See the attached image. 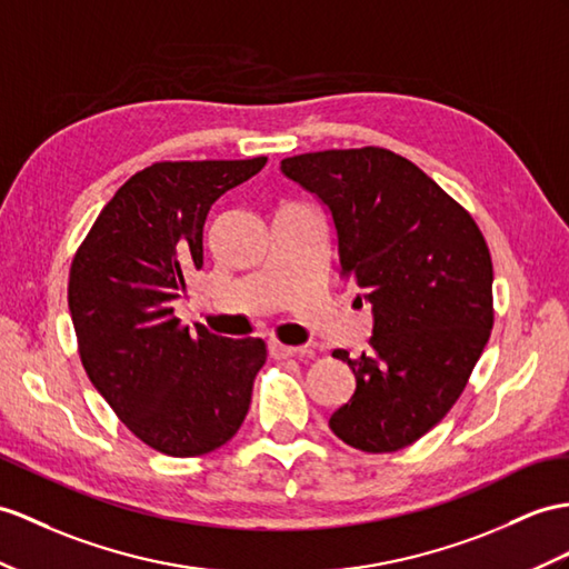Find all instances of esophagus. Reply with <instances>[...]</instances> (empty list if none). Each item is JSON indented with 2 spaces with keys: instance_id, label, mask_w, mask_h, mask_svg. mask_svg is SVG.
Listing matches in <instances>:
<instances>
[{
  "instance_id": "esophagus-1",
  "label": "esophagus",
  "mask_w": 569,
  "mask_h": 569,
  "mask_svg": "<svg viewBox=\"0 0 569 569\" xmlns=\"http://www.w3.org/2000/svg\"><path fill=\"white\" fill-rule=\"evenodd\" d=\"M268 350H270V357H274V359H287V357H295L301 352V348H289V345H282L277 340H270Z\"/></svg>"
}]
</instances>
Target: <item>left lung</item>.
Segmentation results:
<instances>
[{
	"instance_id": "1",
	"label": "left lung",
	"mask_w": 569,
	"mask_h": 569,
	"mask_svg": "<svg viewBox=\"0 0 569 569\" xmlns=\"http://www.w3.org/2000/svg\"><path fill=\"white\" fill-rule=\"evenodd\" d=\"M280 171L326 207L338 277L371 307L369 350L348 362L357 389L332 435L369 453L427 435L456 403L492 330V260L459 202L389 149H328Z\"/></svg>"
}]
</instances>
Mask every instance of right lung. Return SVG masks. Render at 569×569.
<instances>
[{
	"label": "right lung",
	"mask_w": 569,
	"mask_h": 569,
	"mask_svg": "<svg viewBox=\"0 0 569 569\" xmlns=\"http://www.w3.org/2000/svg\"><path fill=\"white\" fill-rule=\"evenodd\" d=\"M266 157L163 161L134 173L96 219L69 270V313L93 389L134 437L166 456H202L239 432L266 365L260 338L180 326L173 301L202 268L212 204Z\"/></svg>",
	"instance_id": "obj_1"
}]
</instances>
